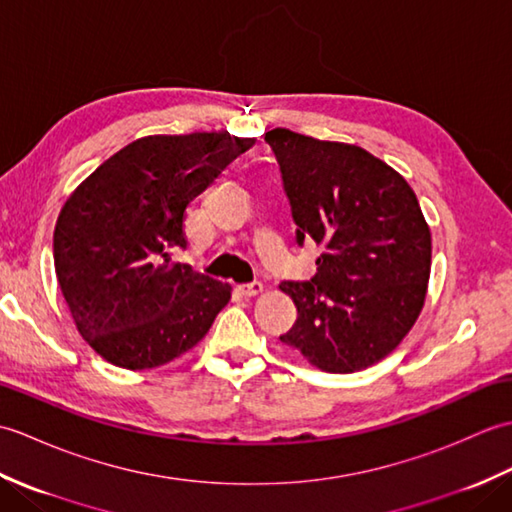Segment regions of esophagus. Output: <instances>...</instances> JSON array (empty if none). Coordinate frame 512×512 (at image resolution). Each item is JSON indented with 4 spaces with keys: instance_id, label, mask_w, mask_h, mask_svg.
Wrapping results in <instances>:
<instances>
[{
    "instance_id": "obj_1",
    "label": "esophagus",
    "mask_w": 512,
    "mask_h": 512,
    "mask_svg": "<svg viewBox=\"0 0 512 512\" xmlns=\"http://www.w3.org/2000/svg\"><path fill=\"white\" fill-rule=\"evenodd\" d=\"M264 290V284L262 281H250V284H242L239 286V292H242V295H246V297H255V295H259V292Z\"/></svg>"
}]
</instances>
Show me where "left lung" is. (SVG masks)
Here are the masks:
<instances>
[{
	"instance_id": "obj_1",
	"label": "left lung",
	"mask_w": 512,
	"mask_h": 512,
	"mask_svg": "<svg viewBox=\"0 0 512 512\" xmlns=\"http://www.w3.org/2000/svg\"><path fill=\"white\" fill-rule=\"evenodd\" d=\"M290 200L297 242L323 246L317 275L279 288L297 321L279 341L314 367L352 374L413 328L427 297L431 231L416 193L369 151L290 129L266 132Z\"/></svg>"
}]
</instances>
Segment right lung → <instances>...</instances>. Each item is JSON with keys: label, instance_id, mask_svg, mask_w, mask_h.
Returning a JSON list of instances; mask_svg holds the SVG:
<instances>
[{"label": "right lung", "instance_id": "obj_1", "mask_svg": "<svg viewBox=\"0 0 512 512\" xmlns=\"http://www.w3.org/2000/svg\"><path fill=\"white\" fill-rule=\"evenodd\" d=\"M255 138L145 136L90 173L54 226V270L76 330L107 363L160 367L189 352L231 286L173 262L187 204Z\"/></svg>", "mask_w": 512, "mask_h": 512}]
</instances>
